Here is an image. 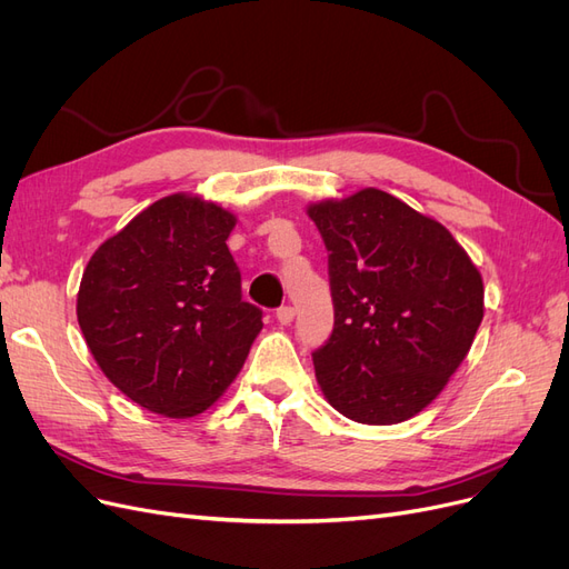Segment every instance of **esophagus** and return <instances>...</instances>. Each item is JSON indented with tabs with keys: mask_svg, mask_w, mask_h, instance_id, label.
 I'll return each instance as SVG.
<instances>
[{
	"mask_svg": "<svg viewBox=\"0 0 569 569\" xmlns=\"http://www.w3.org/2000/svg\"><path fill=\"white\" fill-rule=\"evenodd\" d=\"M274 318H278L280 325H289L291 320H295V308L282 306V308H278V313H274Z\"/></svg>",
	"mask_w": 569,
	"mask_h": 569,
	"instance_id": "1",
	"label": "esophagus"
}]
</instances>
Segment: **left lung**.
Listing matches in <instances>:
<instances>
[{"label":"left lung","instance_id":"8db88e82","mask_svg":"<svg viewBox=\"0 0 569 569\" xmlns=\"http://www.w3.org/2000/svg\"><path fill=\"white\" fill-rule=\"evenodd\" d=\"M330 251L335 330L318 385L353 422L396 425L432 403L485 318V284L453 234L382 189L308 206Z\"/></svg>","mask_w":569,"mask_h":569}]
</instances>
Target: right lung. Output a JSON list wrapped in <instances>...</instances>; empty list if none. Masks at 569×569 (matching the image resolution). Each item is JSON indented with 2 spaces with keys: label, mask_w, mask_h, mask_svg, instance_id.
Listing matches in <instances>:
<instances>
[{
  "label": "right lung",
  "mask_w": 569,
  "mask_h": 569,
  "mask_svg": "<svg viewBox=\"0 0 569 569\" xmlns=\"http://www.w3.org/2000/svg\"><path fill=\"white\" fill-rule=\"evenodd\" d=\"M234 222L213 201L170 194L109 237L82 272L78 322L97 366L159 416L211 408L263 330L226 244Z\"/></svg>",
  "instance_id": "1"
}]
</instances>
